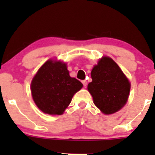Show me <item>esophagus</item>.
<instances>
[{
	"instance_id": "obj_1",
	"label": "esophagus",
	"mask_w": 155,
	"mask_h": 155,
	"mask_svg": "<svg viewBox=\"0 0 155 155\" xmlns=\"http://www.w3.org/2000/svg\"><path fill=\"white\" fill-rule=\"evenodd\" d=\"M82 84H83L84 87H86V86H87V81H86V80H82Z\"/></svg>"
}]
</instances>
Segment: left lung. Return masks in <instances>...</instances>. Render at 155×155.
I'll return each mask as SVG.
<instances>
[{"instance_id":"1","label":"left lung","mask_w":155,"mask_h":155,"mask_svg":"<svg viewBox=\"0 0 155 155\" xmlns=\"http://www.w3.org/2000/svg\"><path fill=\"white\" fill-rule=\"evenodd\" d=\"M92 82L87 90L94 104L105 115L118 112L126 104L130 83L118 65L111 58L104 56L92 69Z\"/></svg>"}]
</instances>
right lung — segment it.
Returning a JSON list of instances; mask_svg holds the SVG:
<instances>
[{
    "label": "right lung",
    "mask_w": 155,
    "mask_h": 155,
    "mask_svg": "<svg viewBox=\"0 0 155 155\" xmlns=\"http://www.w3.org/2000/svg\"><path fill=\"white\" fill-rule=\"evenodd\" d=\"M82 86L78 79L70 77L66 63L50 59L33 78L31 89L33 100L42 112L62 115Z\"/></svg>",
    "instance_id": "1"
}]
</instances>
